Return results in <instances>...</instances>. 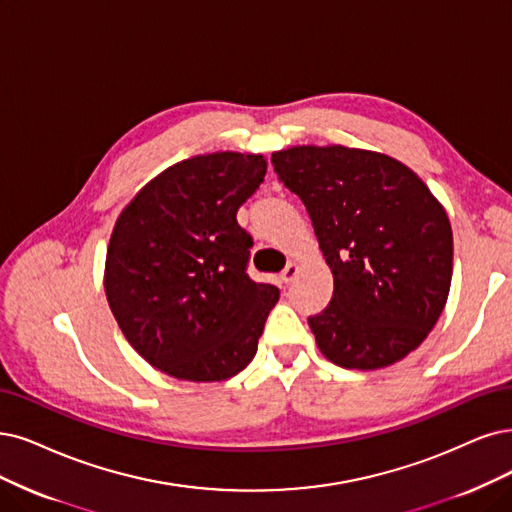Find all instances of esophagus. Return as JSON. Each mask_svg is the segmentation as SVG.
I'll return each mask as SVG.
<instances>
[{"mask_svg":"<svg viewBox=\"0 0 512 512\" xmlns=\"http://www.w3.org/2000/svg\"><path fill=\"white\" fill-rule=\"evenodd\" d=\"M297 263H287V268L280 272V280L285 282V285H291V282L297 278Z\"/></svg>","mask_w":512,"mask_h":512,"instance_id":"1","label":"esophagus"}]
</instances>
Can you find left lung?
<instances>
[{
    "mask_svg": "<svg viewBox=\"0 0 512 512\" xmlns=\"http://www.w3.org/2000/svg\"><path fill=\"white\" fill-rule=\"evenodd\" d=\"M304 202L333 272L329 306L308 325L331 363L380 369L418 348L445 308L453 236L445 208L399 160L342 145L272 154Z\"/></svg>",
    "mask_w": 512,
    "mask_h": 512,
    "instance_id": "obj_1",
    "label": "left lung"
}]
</instances>
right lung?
I'll return each instance as SVG.
<instances>
[{"instance_id": "obj_1", "label": "right lung", "mask_w": 512, "mask_h": 512, "mask_svg": "<svg viewBox=\"0 0 512 512\" xmlns=\"http://www.w3.org/2000/svg\"><path fill=\"white\" fill-rule=\"evenodd\" d=\"M263 156L221 151L170 166L118 217L105 293L145 361L177 380L221 382L253 361L274 285L246 274L253 238L238 208L266 177Z\"/></svg>"}]
</instances>
